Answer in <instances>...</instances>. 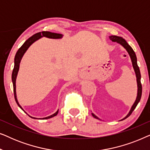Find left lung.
Returning a JSON list of instances; mask_svg holds the SVG:
<instances>
[{
	"mask_svg": "<svg viewBox=\"0 0 150 150\" xmlns=\"http://www.w3.org/2000/svg\"><path fill=\"white\" fill-rule=\"evenodd\" d=\"M109 39L112 42H117L118 44H120L122 45V46L124 47V48L126 49L127 50V52H128L129 55H130L131 61H132V66L133 68L134 69L135 74H136V77H137V87H138V90H137V96L136 98V100H135L134 103L133 104V105L132 107H131V109L130 111H129L128 114L125 117L124 119H122V120H124L125 119H126L127 117H128L129 116L132 114V112L133 110L135 109L136 106H137V104L140 101L141 98V95H142V85H141V73H140V69H139V67L137 65V57H136V54H135L134 51L133 50V49L131 48V46L129 45L126 40L124 39H123L122 38L119 36H116V35H111L109 36ZM92 115H93V117H95L96 119H98V120H100L99 118L96 115H94L93 113H91Z\"/></svg>",
	"mask_w": 150,
	"mask_h": 150,
	"instance_id": "left-lung-1",
	"label": "left lung"
}]
</instances>
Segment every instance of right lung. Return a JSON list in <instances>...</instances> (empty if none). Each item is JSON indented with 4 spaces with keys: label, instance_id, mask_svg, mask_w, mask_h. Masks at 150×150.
Here are the masks:
<instances>
[{
    "label": "right lung",
    "instance_id": "add662e5",
    "mask_svg": "<svg viewBox=\"0 0 150 150\" xmlns=\"http://www.w3.org/2000/svg\"><path fill=\"white\" fill-rule=\"evenodd\" d=\"M43 37H46V38H50V39H61V38H62L63 35L59 34V33H51L49 31H42V32L38 33L35 34L33 36L30 37V38H28V40L24 43L23 45H22V46L20 47L19 49H18V50L17 51V52H16V54L15 59H14V67L13 69V72H12V76H11L12 83H13V93H14V97H15L16 103H17L18 106H19V107L21 108L22 110H24L23 108H22V106L20 105L19 103H18L17 96H16V77H17V75H18V70H19L20 63V61H21V59L22 58V57H23L24 54L26 52V51L27 50V49L29 48L30 45H31L33 43H34L35 42V41L38 40L39 39H40L41 38H43ZM58 112H59V110H57L56 112H54V114H52V115L46 117H44L42 119H40V120H47V119H50L51 117H53L56 116L58 114ZM28 116L30 117V115H28ZM30 117L37 119V118L33 117Z\"/></svg>",
    "mask_w": 150,
    "mask_h": 150
}]
</instances>
